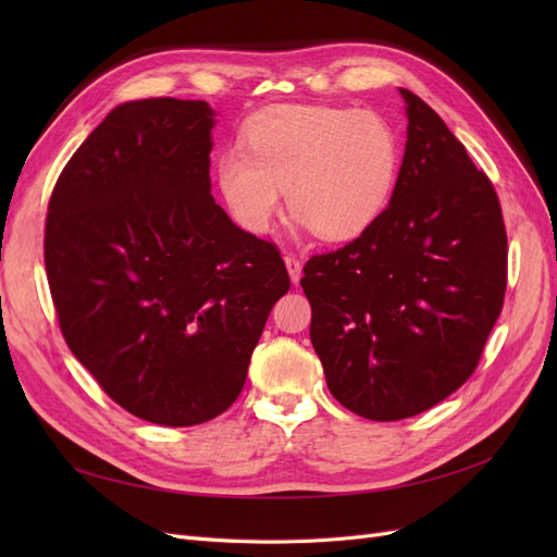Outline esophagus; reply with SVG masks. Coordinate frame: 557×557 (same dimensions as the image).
<instances>
[{
  "label": "esophagus",
  "mask_w": 557,
  "mask_h": 557,
  "mask_svg": "<svg viewBox=\"0 0 557 557\" xmlns=\"http://www.w3.org/2000/svg\"><path fill=\"white\" fill-rule=\"evenodd\" d=\"M283 262H285V269H288L290 281L297 285L299 278H301V262H299L295 256H285Z\"/></svg>",
  "instance_id": "34e87169"
}]
</instances>
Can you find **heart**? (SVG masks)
<instances>
[{"instance_id": "b5f03b06", "label": "heart", "mask_w": 557, "mask_h": 557, "mask_svg": "<svg viewBox=\"0 0 557 557\" xmlns=\"http://www.w3.org/2000/svg\"><path fill=\"white\" fill-rule=\"evenodd\" d=\"M246 156L225 150L215 181L244 230L272 227L285 193L297 225L320 239L342 242L362 234L391 201L401 139L372 109L276 107L244 134Z\"/></svg>"}]
</instances>
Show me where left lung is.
<instances>
[{"mask_svg":"<svg viewBox=\"0 0 557 557\" xmlns=\"http://www.w3.org/2000/svg\"><path fill=\"white\" fill-rule=\"evenodd\" d=\"M407 146L391 205L313 256L301 288L330 393L369 420L432 409L474 372L507 290L493 183L436 111L399 88Z\"/></svg>","mask_w":557,"mask_h":557,"instance_id":"obj_1","label":"left lung"}]
</instances>
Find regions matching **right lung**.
I'll return each mask as SVG.
<instances>
[{"mask_svg":"<svg viewBox=\"0 0 557 557\" xmlns=\"http://www.w3.org/2000/svg\"><path fill=\"white\" fill-rule=\"evenodd\" d=\"M213 125L199 99L117 104L66 162L46 218L66 346L125 411L166 428L232 407L290 288L274 244L211 197Z\"/></svg>","mask_w":557,"mask_h":557,"instance_id":"obj_1","label":"right lung"}]
</instances>
